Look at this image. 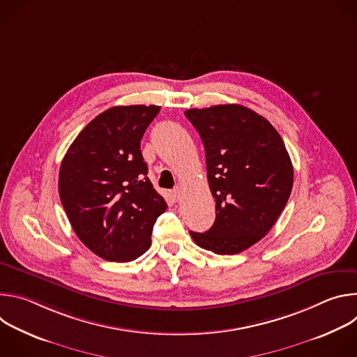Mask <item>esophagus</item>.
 Segmentation results:
<instances>
[{"mask_svg":"<svg viewBox=\"0 0 357 357\" xmlns=\"http://www.w3.org/2000/svg\"><path fill=\"white\" fill-rule=\"evenodd\" d=\"M172 197H174V200H181V197H182V190H181V188H175L174 190H172Z\"/></svg>","mask_w":357,"mask_h":357,"instance_id":"obj_1","label":"esophagus"}]
</instances>
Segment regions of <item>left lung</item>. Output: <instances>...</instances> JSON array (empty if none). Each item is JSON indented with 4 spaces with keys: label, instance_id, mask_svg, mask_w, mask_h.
Instances as JSON below:
<instances>
[{
    "label": "left lung",
    "instance_id": "obj_1",
    "mask_svg": "<svg viewBox=\"0 0 357 357\" xmlns=\"http://www.w3.org/2000/svg\"><path fill=\"white\" fill-rule=\"evenodd\" d=\"M185 116L206 152L216 220L193 241L215 254H237L260 241L284 211L294 183L281 135L260 114L240 105L190 109Z\"/></svg>",
    "mask_w": 357,
    "mask_h": 357
}]
</instances>
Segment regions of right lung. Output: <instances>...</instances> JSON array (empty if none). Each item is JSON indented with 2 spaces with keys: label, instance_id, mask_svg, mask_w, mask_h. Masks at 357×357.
<instances>
[{
  "label": "right lung",
  "instance_id": "1",
  "mask_svg": "<svg viewBox=\"0 0 357 357\" xmlns=\"http://www.w3.org/2000/svg\"><path fill=\"white\" fill-rule=\"evenodd\" d=\"M160 106H117L93 119L69 146L59 171L68 219L96 256L128 263L151 245L167 202L148 179L141 138Z\"/></svg>",
  "mask_w": 357,
  "mask_h": 357
}]
</instances>
